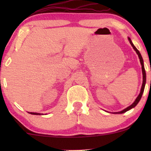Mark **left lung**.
I'll list each match as a JSON object with an SVG mask.
<instances>
[{"mask_svg": "<svg viewBox=\"0 0 151 151\" xmlns=\"http://www.w3.org/2000/svg\"><path fill=\"white\" fill-rule=\"evenodd\" d=\"M129 40V42L130 44L131 45V46L133 47V50L136 51V52L137 55H138V58H139V60H140V62H141V68H142V73H143V84H142V86H141V91H140V93L138 94V96H137V98L136 99V100H135L134 102L131 104V106H128L127 108H126L125 109H124V110L121 111H119V112H114L113 114H124L125 113V112L128 111H129L130 109L134 108L138 104V102L140 101V100H141V99L142 97V95H143V91H144V89H145V83H146V74H145V68H144V64H143V58H142L141 53H140V52L138 51V50H137V48L136 47L134 46V45L133 44L132 41H131V38L129 37L128 38Z\"/></svg>", "mask_w": 151, "mask_h": 151, "instance_id": "1", "label": "left lung"}]
</instances>
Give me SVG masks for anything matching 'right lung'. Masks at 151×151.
Listing matches in <instances>:
<instances>
[{
	"label": "right lung",
	"instance_id": "1",
	"mask_svg": "<svg viewBox=\"0 0 151 151\" xmlns=\"http://www.w3.org/2000/svg\"><path fill=\"white\" fill-rule=\"evenodd\" d=\"M28 113L30 114H32V115H41V114L35 113V112H28Z\"/></svg>",
	"mask_w": 151,
	"mask_h": 151
}]
</instances>
